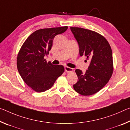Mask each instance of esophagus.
I'll return each instance as SVG.
<instances>
[{
	"instance_id": "esophagus-1",
	"label": "esophagus",
	"mask_w": 130,
	"mask_h": 130,
	"mask_svg": "<svg viewBox=\"0 0 130 130\" xmlns=\"http://www.w3.org/2000/svg\"><path fill=\"white\" fill-rule=\"evenodd\" d=\"M65 71L67 73H70V72H72L73 71V69L71 68H69L68 67H65Z\"/></svg>"
}]
</instances>
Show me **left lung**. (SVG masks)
<instances>
[{"mask_svg": "<svg viewBox=\"0 0 130 130\" xmlns=\"http://www.w3.org/2000/svg\"><path fill=\"white\" fill-rule=\"evenodd\" d=\"M71 30L79 44L80 55L90 62L85 73L76 69L78 81L73 88L82 95H91L101 90L112 75V49L106 39L97 32L78 27H71Z\"/></svg>", "mask_w": 130, "mask_h": 130, "instance_id": "8db88e82", "label": "left lung"}]
</instances>
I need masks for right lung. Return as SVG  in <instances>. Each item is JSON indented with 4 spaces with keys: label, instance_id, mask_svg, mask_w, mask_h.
<instances>
[{
    "label": "right lung",
    "instance_id": "obj_1",
    "mask_svg": "<svg viewBox=\"0 0 130 130\" xmlns=\"http://www.w3.org/2000/svg\"><path fill=\"white\" fill-rule=\"evenodd\" d=\"M67 29L65 26L37 30L26 39L18 53V72L25 83L36 92L50 89L64 72L62 65L47 62L44 56L48 54L54 37L65 32Z\"/></svg>",
    "mask_w": 130,
    "mask_h": 130
}]
</instances>
